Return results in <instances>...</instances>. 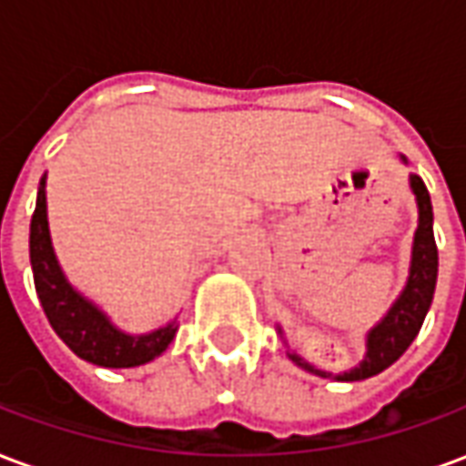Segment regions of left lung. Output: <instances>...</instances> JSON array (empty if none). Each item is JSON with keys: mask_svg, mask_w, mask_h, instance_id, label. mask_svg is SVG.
<instances>
[{"mask_svg": "<svg viewBox=\"0 0 466 466\" xmlns=\"http://www.w3.org/2000/svg\"><path fill=\"white\" fill-rule=\"evenodd\" d=\"M410 184L414 194H417V204H420V227H417L414 247H411L410 279H407V287L400 294V299L391 304L387 317L367 337V357H364V361L351 371L339 374L337 380L360 381L387 370L414 342L424 317L430 312L434 287H437V267H440V254H437V242H434V229H431L434 217H431L430 192L421 182V177L411 174ZM289 357L307 371H314L319 377H332L329 371L314 370L312 364H307L297 354H289Z\"/></svg>", "mask_w": 466, "mask_h": 466, "instance_id": "left-lung-1", "label": "left lung"}]
</instances>
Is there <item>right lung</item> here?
I'll return each mask as SVG.
<instances>
[{"label":"right lung","mask_w":466,"mask_h":466,"mask_svg":"<svg viewBox=\"0 0 466 466\" xmlns=\"http://www.w3.org/2000/svg\"><path fill=\"white\" fill-rule=\"evenodd\" d=\"M29 259L39 302L45 309L52 329L59 339L75 351L76 357L99 364V367H139L159 357L174 339L177 327L167 324L162 329L142 337H132L116 329L95 304L86 302L85 297L72 289L65 274L56 264L52 239H49V224H46V197L45 179L36 194V207L29 224Z\"/></svg>","instance_id":"1"}]
</instances>
